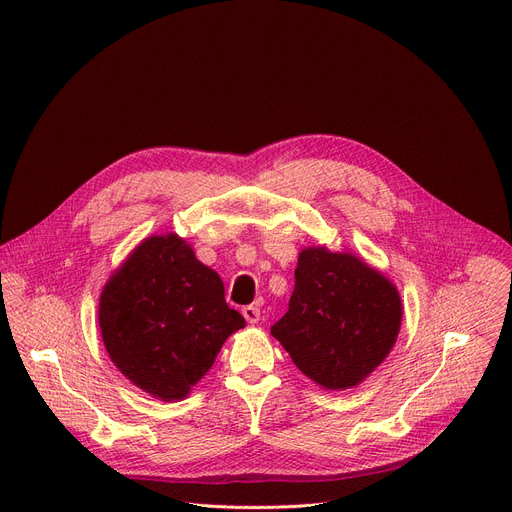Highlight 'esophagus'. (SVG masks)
<instances>
[{"label":"esophagus","instance_id":"esophagus-1","mask_svg":"<svg viewBox=\"0 0 512 512\" xmlns=\"http://www.w3.org/2000/svg\"><path fill=\"white\" fill-rule=\"evenodd\" d=\"M243 316L249 324H257L261 320V310L257 306H245L243 308Z\"/></svg>","mask_w":512,"mask_h":512}]
</instances>
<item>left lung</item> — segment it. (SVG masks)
Instances as JSON below:
<instances>
[{"label":"left lung","mask_w":512,"mask_h":512,"mask_svg":"<svg viewBox=\"0 0 512 512\" xmlns=\"http://www.w3.org/2000/svg\"><path fill=\"white\" fill-rule=\"evenodd\" d=\"M403 306L397 287L350 253L308 247L298 257L289 308L271 334L324 389L367 379L391 352Z\"/></svg>","instance_id":"8db88e82"}]
</instances>
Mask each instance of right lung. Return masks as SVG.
I'll use <instances>...</instances> for the list:
<instances>
[{"instance_id":"right-lung-1","label":"right lung","mask_w":512,"mask_h":512,"mask_svg":"<svg viewBox=\"0 0 512 512\" xmlns=\"http://www.w3.org/2000/svg\"><path fill=\"white\" fill-rule=\"evenodd\" d=\"M99 326L115 367L135 387L180 401L245 318L227 306L218 273L170 233L145 239L111 275Z\"/></svg>"}]
</instances>
